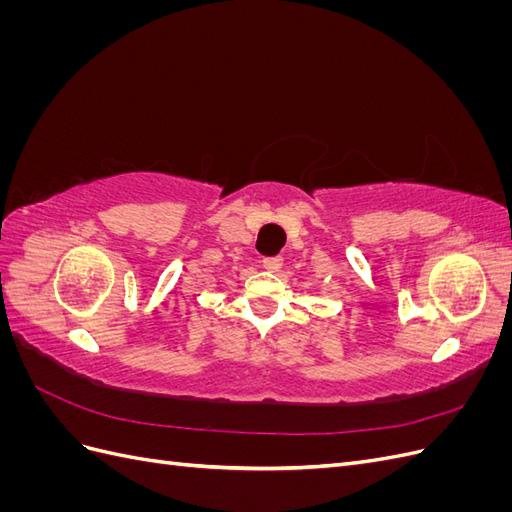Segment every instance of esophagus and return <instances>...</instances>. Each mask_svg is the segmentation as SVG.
Returning a JSON list of instances; mask_svg holds the SVG:
<instances>
[{"instance_id": "obj_1", "label": "esophagus", "mask_w": 512, "mask_h": 512, "mask_svg": "<svg viewBox=\"0 0 512 512\" xmlns=\"http://www.w3.org/2000/svg\"><path fill=\"white\" fill-rule=\"evenodd\" d=\"M282 265H284V258H282V256H267V258H262V267H265V269L271 271V273L280 271Z\"/></svg>"}]
</instances>
